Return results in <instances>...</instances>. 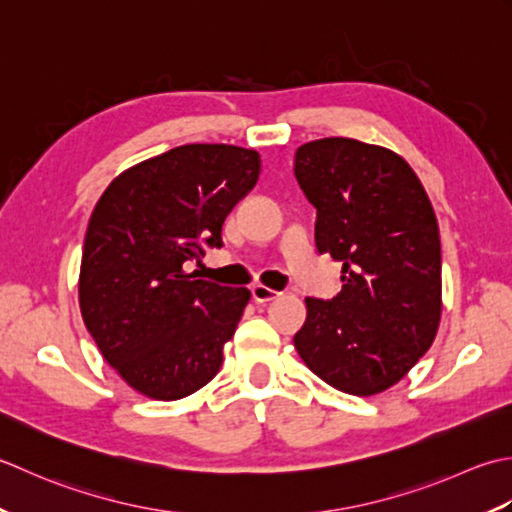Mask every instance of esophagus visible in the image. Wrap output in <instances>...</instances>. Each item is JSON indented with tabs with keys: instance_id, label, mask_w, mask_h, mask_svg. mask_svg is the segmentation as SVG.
Returning a JSON list of instances; mask_svg holds the SVG:
<instances>
[{
	"instance_id": "1",
	"label": "esophagus",
	"mask_w": 512,
	"mask_h": 512,
	"mask_svg": "<svg viewBox=\"0 0 512 512\" xmlns=\"http://www.w3.org/2000/svg\"><path fill=\"white\" fill-rule=\"evenodd\" d=\"M252 296H254L256 302H271V300H276L280 294H278V291H274V289L265 287V285H254L252 287Z\"/></svg>"
}]
</instances>
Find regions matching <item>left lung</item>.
<instances>
[{
	"label": "left lung",
	"mask_w": 512,
	"mask_h": 512,
	"mask_svg": "<svg viewBox=\"0 0 512 512\" xmlns=\"http://www.w3.org/2000/svg\"><path fill=\"white\" fill-rule=\"evenodd\" d=\"M294 174L316 207V247L342 263L331 300L305 298L302 362L349 395L400 382L435 340L442 249L433 205L400 154L356 139L300 145Z\"/></svg>",
	"instance_id": "8db88e82"
}]
</instances>
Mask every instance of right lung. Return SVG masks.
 <instances>
[{"label":"right lung","mask_w":512,"mask_h":512,"mask_svg":"<svg viewBox=\"0 0 512 512\" xmlns=\"http://www.w3.org/2000/svg\"><path fill=\"white\" fill-rule=\"evenodd\" d=\"M260 174L256 150L190 143L125 170L90 216L79 307L101 356L152 400H181L223 364L247 287L187 274L221 247L227 214Z\"/></svg>","instance_id":"right-lung-1"}]
</instances>
